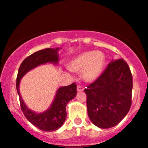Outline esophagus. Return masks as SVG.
<instances>
[{
    "label": "esophagus",
    "mask_w": 148,
    "mask_h": 148,
    "mask_svg": "<svg viewBox=\"0 0 148 148\" xmlns=\"http://www.w3.org/2000/svg\"><path fill=\"white\" fill-rule=\"evenodd\" d=\"M84 90V88L81 86H77V91L78 92H83Z\"/></svg>",
    "instance_id": "esophagus-1"
}]
</instances>
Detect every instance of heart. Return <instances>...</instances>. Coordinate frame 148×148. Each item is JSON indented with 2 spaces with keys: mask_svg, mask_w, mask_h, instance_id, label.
Segmentation results:
<instances>
[{
  "mask_svg": "<svg viewBox=\"0 0 148 148\" xmlns=\"http://www.w3.org/2000/svg\"><path fill=\"white\" fill-rule=\"evenodd\" d=\"M105 63L106 58L102 52L88 51L72 59L68 68L72 72H81V76L86 82H93L101 75Z\"/></svg>",
  "mask_w": 148,
  "mask_h": 148,
  "instance_id": "b5f03b06",
  "label": "heart"
}]
</instances>
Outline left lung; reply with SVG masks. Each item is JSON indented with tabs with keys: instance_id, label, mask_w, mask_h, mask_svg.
<instances>
[{
	"instance_id": "1",
	"label": "left lung",
	"mask_w": 148,
	"mask_h": 148,
	"mask_svg": "<svg viewBox=\"0 0 148 148\" xmlns=\"http://www.w3.org/2000/svg\"><path fill=\"white\" fill-rule=\"evenodd\" d=\"M132 87L127 62L123 59L112 60L101 75L84 90L92 123L101 129L118 125L131 108Z\"/></svg>"
}]
</instances>
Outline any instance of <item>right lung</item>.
Returning <instances> with one entry per match:
<instances>
[{
    "mask_svg": "<svg viewBox=\"0 0 148 148\" xmlns=\"http://www.w3.org/2000/svg\"><path fill=\"white\" fill-rule=\"evenodd\" d=\"M58 48L45 49L31 54L27 57L20 65L16 77V90L19 96L21 109L25 117L34 126L45 132H53L58 130L65 121L67 113L66 106L76 95V85L73 83L67 86L58 88L55 99L50 108L41 113L30 110L22 99L19 92L20 80L27 72L40 64L51 62L58 63Z\"/></svg>",
    "mask_w": 148,
    "mask_h": 148,
    "instance_id": "1",
    "label": "right lung"
}]
</instances>
